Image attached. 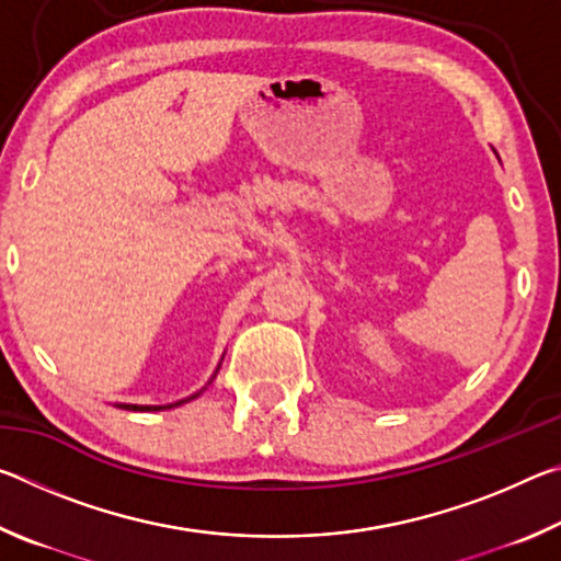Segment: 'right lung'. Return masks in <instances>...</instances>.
I'll return each mask as SVG.
<instances>
[{
    "mask_svg": "<svg viewBox=\"0 0 561 561\" xmlns=\"http://www.w3.org/2000/svg\"><path fill=\"white\" fill-rule=\"evenodd\" d=\"M123 408H128V411H160V405H123ZM163 408H173V405H163Z\"/></svg>",
    "mask_w": 561,
    "mask_h": 561,
    "instance_id": "obj_1",
    "label": "right lung"
}]
</instances>
